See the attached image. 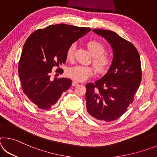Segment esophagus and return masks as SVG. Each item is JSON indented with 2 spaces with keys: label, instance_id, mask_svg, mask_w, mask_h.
Returning a JSON list of instances; mask_svg holds the SVG:
<instances>
[{
  "label": "esophagus",
  "instance_id": "esophagus-1",
  "mask_svg": "<svg viewBox=\"0 0 157 157\" xmlns=\"http://www.w3.org/2000/svg\"><path fill=\"white\" fill-rule=\"evenodd\" d=\"M79 84V83L78 82H76V81H73V82H72V85L73 86H77V85H78Z\"/></svg>",
  "mask_w": 157,
  "mask_h": 157
}]
</instances>
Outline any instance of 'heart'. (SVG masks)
<instances>
[{
	"label": "heart",
	"instance_id": "obj_1",
	"mask_svg": "<svg viewBox=\"0 0 157 157\" xmlns=\"http://www.w3.org/2000/svg\"><path fill=\"white\" fill-rule=\"evenodd\" d=\"M89 50L91 52L93 58V63L99 73L107 72L108 69L112 64L113 58L111 55L105 52L106 47L101 42L95 40L90 41L86 44ZM75 50V44H72L68 47L66 52V58L69 61H72L74 58V53ZM94 70L90 66L76 65L68 68L66 71V75L73 80L78 82H84L94 75Z\"/></svg>",
	"mask_w": 157,
	"mask_h": 157
}]
</instances>
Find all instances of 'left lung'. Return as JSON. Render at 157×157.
<instances>
[{
	"label": "left lung",
	"mask_w": 157,
	"mask_h": 157,
	"mask_svg": "<svg viewBox=\"0 0 157 157\" xmlns=\"http://www.w3.org/2000/svg\"><path fill=\"white\" fill-rule=\"evenodd\" d=\"M93 32L109 43L113 57L107 73L86 84V109L97 120L110 122L123 116L133 102L142 78L140 56L134 45L114 32Z\"/></svg>",
	"instance_id": "left-lung-1"
}]
</instances>
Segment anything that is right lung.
I'll return each instance as SVG.
<instances>
[{"mask_svg":"<svg viewBox=\"0 0 157 157\" xmlns=\"http://www.w3.org/2000/svg\"><path fill=\"white\" fill-rule=\"evenodd\" d=\"M90 31L89 28L62 23L30 34L23 46L18 72L23 93L33 104L48 109L70 88V79L51 80L50 73L54 66L59 67L66 62L68 47Z\"/></svg>","mask_w":157,"mask_h":157,"instance_id":"obj_1","label":"right lung"}]
</instances>
